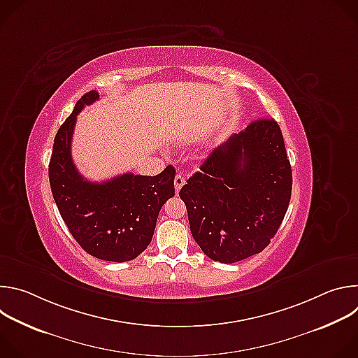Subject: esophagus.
Wrapping results in <instances>:
<instances>
[{
	"label": "esophagus",
	"instance_id": "obj_1",
	"mask_svg": "<svg viewBox=\"0 0 358 358\" xmlns=\"http://www.w3.org/2000/svg\"><path fill=\"white\" fill-rule=\"evenodd\" d=\"M184 184H185V178H184L181 174H177V176H176V178H174V187H176V191L178 192Z\"/></svg>",
	"mask_w": 358,
	"mask_h": 358
}]
</instances>
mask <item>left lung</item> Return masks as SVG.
<instances>
[{
	"mask_svg": "<svg viewBox=\"0 0 358 358\" xmlns=\"http://www.w3.org/2000/svg\"><path fill=\"white\" fill-rule=\"evenodd\" d=\"M290 194V162L273 119L232 134L180 189L192 238L221 264L243 261L271 243Z\"/></svg>",
	"mask_w": 358,
	"mask_h": 358,
	"instance_id": "left-lung-1",
	"label": "left lung"
}]
</instances>
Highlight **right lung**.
Instances as JSON below:
<instances>
[{
	"instance_id": "add662e5",
	"label": "right lung",
	"mask_w": 358,
	"mask_h": 358,
	"mask_svg": "<svg viewBox=\"0 0 358 358\" xmlns=\"http://www.w3.org/2000/svg\"><path fill=\"white\" fill-rule=\"evenodd\" d=\"M99 99L85 93L59 127L49 162V182L62 220L75 241L92 257L109 262L137 258L151 242L164 202L174 196L176 170L167 166L159 176L122 174L103 182L85 180L71 155L79 112Z\"/></svg>"
}]
</instances>
